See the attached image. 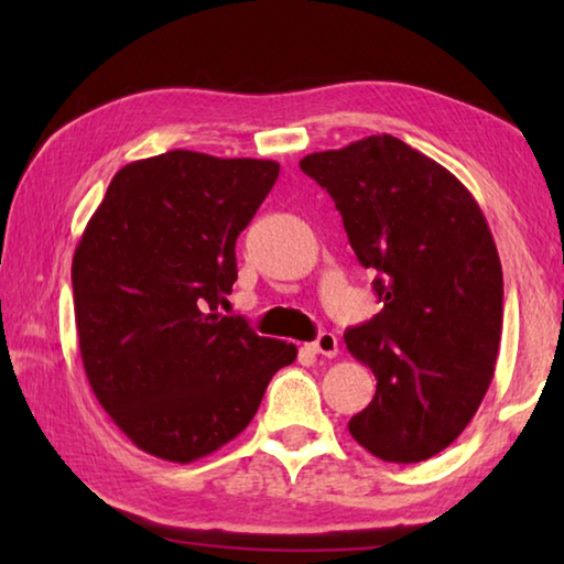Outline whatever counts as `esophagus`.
Listing matches in <instances>:
<instances>
[{"mask_svg":"<svg viewBox=\"0 0 564 564\" xmlns=\"http://www.w3.org/2000/svg\"><path fill=\"white\" fill-rule=\"evenodd\" d=\"M308 350L318 352V356H326V358H336L338 356V338L333 336V333H321L316 340L308 343Z\"/></svg>","mask_w":564,"mask_h":564,"instance_id":"obj_1","label":"esophagus"}]
</instances>
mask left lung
<instances>
[{
  "label": "left lung",
  "mask_w": 564,
  "mask_h": 564,
  "mask_svg": "<svg viewBox=\"0 0 564 564\" xmlns=\"http://www.w3.org/2000/svg\"><path fill=\"white\" fill-rule=\"evenodd\" d=\"M301 171L336 202L383 303L343 336L378 380L348 431L386 463L427 460L492 383L502 265L488 221L451 171L390 133L303 156Z\"/></svg>",
  "instance_id": "8db88e82"
}]
</instances>
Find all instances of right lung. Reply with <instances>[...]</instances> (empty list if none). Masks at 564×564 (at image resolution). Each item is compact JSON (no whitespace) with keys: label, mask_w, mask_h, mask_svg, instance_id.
I'll return each instance as SVG.
<instances>
[{"label":"right lung","mask_w":564,"mask_h":564,"mask_svg":"<svg viewBox=\"0 0 564 564\" xmlns=\"http://www.w3.org/2000/svg\"><path fill=\"white\" fill-rule=\"evenodd\" d=\"M281 166L198 151L117 171L72 261L82 362L129 441L194 463L243 431L295 346L224 316L236 238Z\"/></svg>","instance_id":"1"}]
</instances>
